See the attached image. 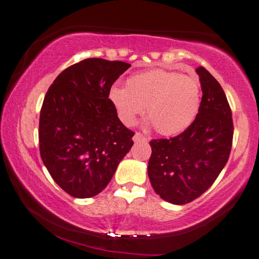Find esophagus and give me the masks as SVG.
Masks as SVG:
<instances>
[{"mask_svg": "<svg viewBox=\"0 0 259 259\" xmlns=\"http://www.w3.org/2000/svg\"><path fill=\"white\" fill-rule=\"evenodd\" d=\"M133 140L136 141V142H139V141H147V138H146L145 136H142V134H141L140 132H137L136 134H134Z\"/></svg>", "mask_w": 259, "mask_h": 259, "instance_id": "34e87169", "label": "esophagus"}]
</instances>
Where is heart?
I'll list each match as a JSON object with an SVG mask.
<instances>
[{"label": "heart", "mask_w": 259, "mask_h": 259, "mask_svg": "<svg viewBox=\"0 0 259 259\" xmlns=\"http://www.w3.org/2000/svg\"><path fill=\"white\" fill-rule=\"evenodd\" d=\"M110 100L126 125L144 112L157 133L174 136L192 125L200 110L201 84L194 76L152 69L127 78L125 88L113 86Z\"/></svg>", "instance_id": "b5f03b06"}]
</instances>
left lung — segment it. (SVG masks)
I'll use <instances>...</instances> for the list:
<instances>
[{"label": "left lung", "mask_w": 259, "mask_h": 259, "mask_svg": "<svg viewBox=\"0 0 259 259\" xmlns=\"http://www.w3.org/2000/svg\"><path fill=\"white\" fill-rule=\"evenodd\" d=\"M196 72L203 96L192 125L179 136L149 142V181L161 198L173 204L189 203L207 192L232 147L234 122L226 93L203 66Z\"/></svg>", "instance_id": "8db88e82"}]
</instances>
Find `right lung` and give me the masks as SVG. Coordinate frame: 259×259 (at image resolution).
<instances>
[{
	"label": "right lung",
	"instance_id": "add662e5",
	"mask_svg": "<svg viewBox=\"0 0 259 259\" xmlns=\"http://www.w3.org/2000/svg\"><path fill=\"white\" fill-rule=\"evenodd\" d=\"M125 62L88 58L58 74L39 114V153L54 181L77 198L106 188L133 146L108 95Z\"/></svg>",
	"mask_w": 259,
	"mask_h": 259
}]
</instances>
